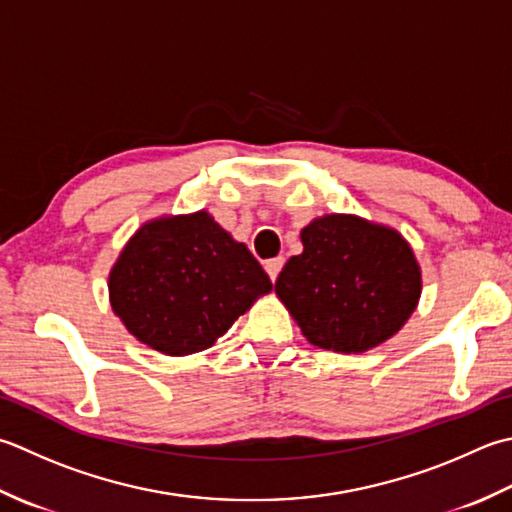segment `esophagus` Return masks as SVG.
Returning a JSON list of instances; mask_svg holds the SVG:
<instances>
[{"mask_svg": "<svg viewBox=\"0 0 512 512\" xmlns=\"http://www.w3.org/2000/svg\"><path fill=\"white\" fill-rule=\"evenodd\" d=\"M282 266H284V257H273V259H268V262L264 264V268H266V273H268V277L273 279H277V275H279V270H282Z\"/></svg>", "mask_w": 512, "mask_h": 512, "instance_id": "34e87169", "label": "esophagus"}]
</instances>
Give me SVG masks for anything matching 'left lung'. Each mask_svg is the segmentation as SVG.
<instances>
[{"mask_svg":"<svg viewBox=\"0 0 512 512\" xmlns=\"http://www.w3.org/2000/svg\"><path fill=\"white\" fill-rule=\"evenodd\" d=\"M275 290L310 344L362 353L406 324L422 275L402 235L353 215H326L302 230Z\"/></svg>","mask_w":512,"mask_h":512,"instance_id":"left-lung-1","label":"left lung"}]
</instances>
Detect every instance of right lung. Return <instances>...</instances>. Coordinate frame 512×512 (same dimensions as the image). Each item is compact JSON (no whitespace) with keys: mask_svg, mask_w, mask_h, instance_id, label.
<instances>
[{"mask_svg":"<svg viewBox=\"0 0 512 512\" xmlns=\"http://www.w3.org/2000/svg\"><path fill=\"white\" fill-rule=\"evenodd\" d=\"M270 288L250 250L204 210L139 228L108 279L115 315L164 355L210 348Z\"/></svg>","mask_w":512,"mask_h":512,"instance_id":"right-lung-1","label":"right lung"}]
</instances>
